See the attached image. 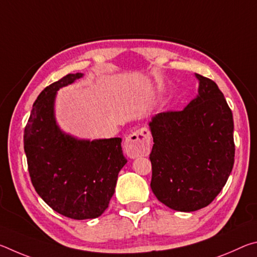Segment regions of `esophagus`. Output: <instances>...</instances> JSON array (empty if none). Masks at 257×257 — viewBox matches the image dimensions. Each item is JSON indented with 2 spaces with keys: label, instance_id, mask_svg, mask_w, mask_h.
<instances>
[{
  "label": "esophagus",
  "instance_id": "34e87169",
  "mask_svg": "<svg viewBox=\"0 0 257 257\" xmlns=\"http://www.w3.org/2000/svg\"><path fill=\"white\" fill-rule=\"evenodd\" d=\"M124 151L129 158L136 159L139 156H147L151 151V133L146 127H143L130 134L125 138Z\"/></svg>",
  "mask_w": 257,
  "mask_h": 257
}]
</instances>
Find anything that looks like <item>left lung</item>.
I'll return each instance as SVG.
<instances>
[{
	"instance_id": "8db88e82",
	"label": "left lung",
	"mask_w": 257,
	"mask_h": 257,
	"mask_svg": "<svg viewBox=\"0 0 257 257\" xmlns=\"http://www.w3.org/2000/svg\"><path fill=\"white\" fill-rule=\"evenodd\" d=\"M196 78V98L184 110L159 113L150 122L152 191L161 203L180 212L211 204L234 162L232 112L214 81Z\"/></svg>"
}]
</instances>
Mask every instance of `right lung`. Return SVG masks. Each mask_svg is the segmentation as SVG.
<instances>
[{
	"label": "right lung",
	"mask_w": 257,
	"mask_h": 257,
	"mask_svg": "<svg viewBox=\"0 0 257 257\" xmlns=\"http://www.w3.org/2000/svg\"><path fill=\"white\" fill-rule=\"evenodd\" d=\"M69 73L38 95L26 124L24 149L37 194L55 212L75 220L102 215L127 159L121 138L77 139L56 123V92L81 78Z\"/></svg>",
	"instance_id": "obj_1"
}]
</instances>
